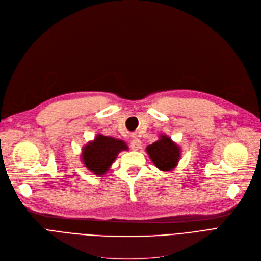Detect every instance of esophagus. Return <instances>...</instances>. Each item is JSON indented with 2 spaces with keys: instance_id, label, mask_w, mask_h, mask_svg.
Listing matches in <instances>:
<instances>
[{
  "instance_id": "1",
  "label": "esophagus",
  "mask_w": 261,
  "mask_h": 261,
  "mask_svg": "<svg viewBox=\"0 0 261 261\" xmlns=\"http://www.w3.org/2000/svg\"><path fill=\"white\" fill-rule=\"evenodd\" d=\"M141 146H142L141 140H138L137 137L133 136V137L131 138V142H130V147H131V149H132L133 151H137L138 149L141 148Z\"/></svg>"
}]
</instances>
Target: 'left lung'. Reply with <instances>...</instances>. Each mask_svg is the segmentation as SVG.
I'll list each match as a JSON object with an SVG mask.
<instances>
[{"instance_id": "left-lung-1", "label": "left lung", "mask_w": 261, "mask_h": 261, "mask_svg": "<svg viewBox=\"0 0 261 261\" xmlns=\"http://www.w3.org/2000/svg\"><path fill=\"white\" fill-rule=\"evenodd\" d=\"M146 150L156 168L162 171L174 169L180 158V148L165 134H162L160 140L149 145Z\"/></svg>"}]
</instances>
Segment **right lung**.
Here are the masks:
<instances>
[{
    "instance_id": "1",
    "label": "right lung",
    "mask_w": 261,
    "mask_h": 261,
    "mask_svg": "<svg viewBox=\"0 0 261 261\" xmlns=\"http://www.w3.org/2000/svg\"><path fill=\"white\" fill-rule=\"evenodd\" d=\"M127 144L117 138L97 134L82 150L85 167L95 175H103L121 151H128Z\"/></svg>"
}]
</instances>
